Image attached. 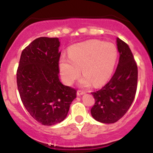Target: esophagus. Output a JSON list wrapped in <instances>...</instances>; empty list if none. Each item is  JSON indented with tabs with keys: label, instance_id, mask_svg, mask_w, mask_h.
<instances>
[{
	"label": "esophagus",
	"instance_id": "obj_1",
	"mask_svg": "<svg viewBox=\"0 0 153 153\" xmlns=\"http://www.w3.org/2000/svg\"><path fill=\"white\" fill-rule=\"evenodd\" d=\"M83 94H85V91H82L81 90H78L77 91V95H78V96H81V95Z\"/></svg>",
	"mask_w": 153,
	"mask_h": 153
}]
</instances>
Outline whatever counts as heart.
<instances>
[{"label":"heart","instance_id":"obj_1","mask_svg":"<svg viewBox=\"0 0 153 153\" xmlns=\"http://www.w3.org/2000/svg\"><path fill=\"white\" fill-rule=\"evenodd\" d=\"M68 56L59 59V71L66 84H72L80 75L84 78L83 85L91 82L94 86L105 83L113 73L118 57V51L114 44L101 40H89L73 45Z\"/></svg>","mask_w":153,"mask_h":153}]
</instances>
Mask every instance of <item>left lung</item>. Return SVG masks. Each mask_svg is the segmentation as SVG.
<instances>
[{
  "label": "left lung",
  "mask_w": 153,
  "mask_h": 153,
  "mask_svg": "<svg viewBox=\"0 0 153 153\" xmlns=\"http://www.w3.org/2000/svg\"><path fill=\"white\" fill-rule=\"evenodd\" d=\"M117 42L120 57L114 74L102 88L91 93L95 99L91 115L106 124L117 122L127 113L137 88V65L132 52L119 38Z\"/></svg>",
  "instance_id": "left-lung-1"
}]
</instances>
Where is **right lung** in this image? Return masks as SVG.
Returning a JSON list of instances; mask_svg holds the SVG:
<instances>
[{
  "label": "right lung",
  "mask_w": 153,
  "mask_h": 153,
  "mask_svg": "<svg viewBox=\"0 0 153 153\" xmlns=\"http://www.w3.org/2000/svg\"><path fill=\"white\" fill-rule=\"evenodd\" d=\"M59 42L57 37L34 39L22 52L16 72L21 99L29 114L43 125L65 119L76 90L59 81Z\"/></svg>",
  "instance_id": "right-lung-1"
}]
</instances>
